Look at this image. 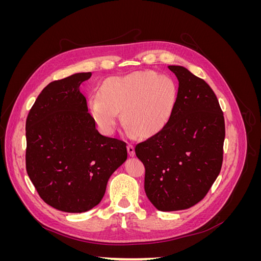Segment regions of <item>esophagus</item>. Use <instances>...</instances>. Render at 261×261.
<instances>
[{
  "mask_svg": "<svg viewBox=\"0 0 261 261\" xmlns=\"http://www.w3.org/2000/svg\"><path fill=\"white\" fill-rule=\"evenodd\" d=\"M127 152L130 156H134L135 155V148H134V146L132 145H127Z\"/></svg>",
  "mask_w": 261,
  "mask_h": 261,
  "instance_id": "obj_1",
  "label": "esophagus"
}]
</instances>
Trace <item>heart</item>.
Returning a JSON list of instances; mask_svg holds the SVG:
<instances>
[{"instance_id": "heart-1", "label": "heart", "mask_w": 261, "mask_h": 261, "mask_svg": "<svg viewBox=\"0 0 261 261\" xmlns=\"http://www.w3.org/2000/svg\"><path fill=\"white\" fill-rule=\"evenodd\" d=\"M176 98L177 87L171 77L150 69L137 70L108 78L100 87V98H89L87 108L105 134L113 133L121 112L127 129L146 137L163 128Z\"/></svg>"}]
</instances>
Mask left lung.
<instances>
[{
	"instance_id": "obj_1",
	"label": "left lung",
	"mask_w": 261,
	"mask_h": 261,
	"mask_svg": "<svg viewBox=\"0 0 261 261\" xmlns=\"http://www.w3.org/2000/svg\"><path fill=\"white\" fill-rule=\"evenodd\" d=\"M178 80L168 123L135 147L144 163L145 192L160 211L188 209L207 195L222 167L225 125L210 86L183 66L170 65Z\"/></svg>"
}]
</instances>
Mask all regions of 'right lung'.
Here are the masks:
<instances>
[{
	"label": "right lung",
	"instance_id": "add662e5",
	"mask_svg": "<svg viewBox=\"0 0 261 261\" xmlns=\"http://www.w3.org/2000/svg\"><path fill=\"white\" fill-rule=\"evenodd\" d=\"M91 73L50 83L26 121V170L39 196L60 211L81 213L103 198L108 180L127 159L126 144L97 130L81 92Z\"/></svg>",
	"mask_w": 261,
	"mask_h": 261
}]
</instances>
